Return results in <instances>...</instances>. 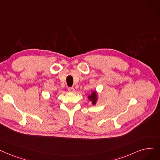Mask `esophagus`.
Wrapping results in <instances>:
<instances>
[{"instance_id": "34e87169", "label": "esophagus", "mask_w": 160, "mask_h": 160, "mask_svg": "<svg viewBox=\"0 0 160 160\" xmlns=\"http://www.w3.org/2000/svg\"><path fill=\"white\" fill-rule=\"evenodd\" d=\"M68 92H74V88H72V87H70V88H68Z\"/></svg>"}]
</instances>
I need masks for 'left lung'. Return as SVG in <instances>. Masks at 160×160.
Returning a JSON list of instances; mask_svg holds the SVG:
<instances>
[{
    "label": "left lung",
    "mask_w": 160,
    "mask_h": 160,
    "mask_svg": "<svg viewBox=\"0 0 160 160\" xmlns=\"http://www.w3.org/2000/svg\"><path fill=\"white\" fill-rule=\"evenodd\" d=\"M88 99L89 101H92V105H94L96 104V102L97 101V95L95 91H93L91 95H88Z\"/></svg>",
    "instance_id": "obj_1"
}]
</instances>
